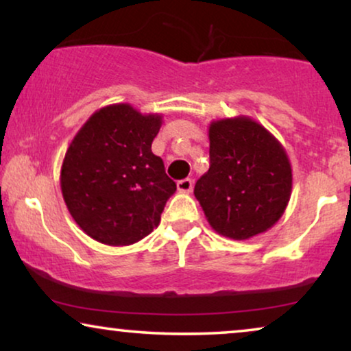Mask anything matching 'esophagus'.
Instances as JSON below:
<instances>
[{"label":"esophagus","instance_id":"esophagus-1","mask_svg":"<svg viewBox=\"0 0 351 351\" xmlns=\"http://www.w3.org/2000/svg\"><path fill=\"white\" fill-rule=\"evenodd\" d=\"M177 190H179L180 193H190V191L193 190V180L191 179L179 180L177 182Z\"/></svg>","mask_w":351,"mask_h":351}]
</instances>
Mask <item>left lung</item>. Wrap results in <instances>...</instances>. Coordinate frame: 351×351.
Returning <instances> with one entry per match:
<instances>
[{
  "label": "left lung",
  "mask_w": 351,
  "mask_h": 351,
  "mask_svg": "<svg viewBox=\"0 0 351 351\" xmlns=\"http://www.w3.org/2000/svg\"><path fill=\"white\" fill-rule=\"evenodd\" d=\"M209 158L195 196L215 232L243 241L281 219L292 169L285 147L268 129L249 117L215 119L209 124Z\"/></svg>",
  "instance_id": "8db88e82"
}]
</instances>
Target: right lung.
<instances>
[{"mask_svg": "<svg viewBox=\"0 0 351 351\" xmlns=\"http://www.w3.org/2000/svg\"><path fill=\"white\" fill-rule=\"evenodd\" d=\"M162 114H143L129 104L93 113L66 148L62 196L80 228L107 246H129L160 225L176 182L153 155Z\"/></svg>", "mask_w": 351, "mask_h": 351, "instance_id": "obj_1", "label": "right lung"}]
</instances>
